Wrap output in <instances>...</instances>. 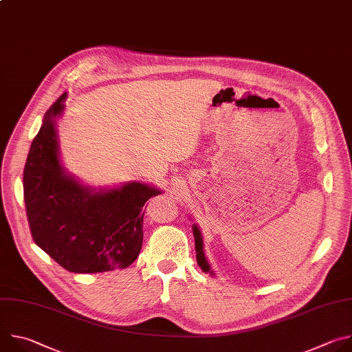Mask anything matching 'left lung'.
<instances>
[{
    "label": "left lung",
    "instance_id": "1",
    "mask_svg": "<svg viewBox=\"0 0 352 352\" xmlns=\"http://www.w3.org/2000/svg\"><path fill=\"white\" fill-rule=\"evenodd\" d=\"M193 236H195V248H196V261L199 266L202 267L204 272H210V266L208 265L204 254V241L202 235H200V231L197 230L196 226H193Z\"/></svg>",
    "mask_w": 352,
    "mask_h": 352
}]
</instances>
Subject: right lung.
Listing matches in <instances>:
<instances>
[{
  "instance_id": "add662e5",
  "label": "right lung",
  "mask_w": 352,
  "mask_h": 352,
  "mask_svg": "<svg viewBox=\"0 0 352 352\" xmlns=\"http://www.w3.org/2000/svg\"><path fill=\"white\" fill-rule=\"evenodd\" d=\"M65 93L44 114L23 168V197L33 241L72 273L131 266L142 249V208L160 190L132 182L94 192L68 177L58 160L54 117Z\"/></svg>"
}]
</instances>
